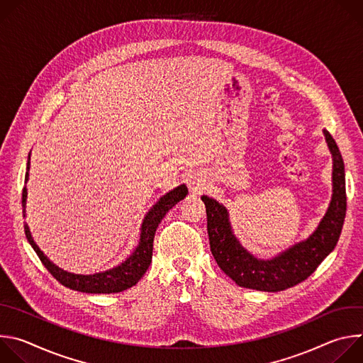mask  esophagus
<instances>
[{
	"label": "esophagus",
	"instance_id": "1",
	"mask_svg": "<svg viewBox=\"0 0 363 363\" xmlns=\"http://www.w3.org/2000/svg\"><path fill=\"white\" fill-rule=\"evenodd\" d=\"M188 185H189V189L191 191H198V189H201L202 188V179L199 178V177H196V175H194V177H191L189 178V181H188Z\"/></svg>",
	"mask_w": 363,
	"mask_h": 363
}]
</instances>
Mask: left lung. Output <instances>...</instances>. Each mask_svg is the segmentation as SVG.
<instances>
[{
  "instance_id": "8db88e82",
  "label": "left lung",
  "mask_w": 363,
  "mask_h": 363,
  "mask_svg": "<svg viewBox=\"0 0 363 363\" xmlns=\"http://www.w3.org/2000/svg\"><path fill=\"white\" fill-rule=\"evenodd\" d=\"M323 133L333 158V194L329 208L312 235L270 260L255 258L240 244L223 203L206 195L201 196L206 210L211 252L220 269L238 286L260 291L286 290L306 280L336 247L346 216L345 164L332 135L326 129Z\"/></svg>"
}]
</instances>
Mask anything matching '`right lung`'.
<instances>
[{"label": "right lung", "mask_w": 363, "mask_h": 363, "mask_svg": "<svg viewBox=\"0 0 363 363\" xmlns=\"http://www.w3.org/2000/svg\"><path fill=\"white\" fill-rule=\"evenodd\" d=\"M28 171H30V157L27 162V172H26V182L28 181ZM188 194V188L185 185H179L175 189L165 194L157 203H155L150 211L145 216L142 227H140V238L139 244L135 248V251L129 255V258L119 264L118 267H113L108 272L96 273V274H73L67 273L62 269H59L56 264L51 263L48 258L43 254V251L38 248V245L34 242L30 228L27 223H24V231L28 242L37 252L38 258L44 267L51 273L57 281H60L63 286L83 291V293H119L123 291L132 286H135L140 277L146 273L150 262H152V250H153V237L155 231H157L160 223L167 216V213L172 208L175 203H178L181 199H184ZM26 202H27V188H23V216L26 217Z\"/></svg>", "instance_id": "add662e5"}]
</instances>
